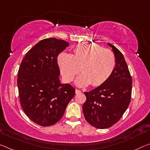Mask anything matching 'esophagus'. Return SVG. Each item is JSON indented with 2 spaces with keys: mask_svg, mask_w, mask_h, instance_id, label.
I'll list each match as a JSON object with an SVG mask.
<instances>
[{
  "mask_svg": "<svg viewBox=\"0 0 150 150\" xmlns=\"http://www.w3.org/2000/svg\"><path fill=\"white\" fill-rule=\"evenodd\" d=\"M81 91L80 90H79V89H76L75 90V93L76 94H79V93H81Z\"/></svg>",
  "mask_w": 150,
  "mask_h": 150,
  "instance_id": "34e87169",
  "label": "esophagus"
}]
</instances>
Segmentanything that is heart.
<instances>
[{
	"mask_svg": "<svg viewBox=\"0 0 150 150\" xmlns=\"http://www.w3.org/2000/svg\"><path fill=\"white\" fill-rule=\"evenodd\" d=\"M57 63L66 81H71L79 70L82 71L75 81L78 87L103 84L112 75L116 65L112 51L98 45L87 43L77 45L73 54H59Z\"/></svg>",
	"mask_w": 150,
	"mask_h": 150,
	"instance_id": "b5f03b06",
	"label": "heart"
}]
</instances>
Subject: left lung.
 Segmentation results:
<instances>
[{"label":"left lung","instance_id":"obj_1","mask_svg":"<svg viewBox=\"0 0 150 150\" xmlns=\"http://www.w3.org/2000/svg\"><path fill=\"white\" fill-rule=\"evenodd\" d=\"M116 65L112 75L103 84L89 92L83 111L87 122L98 129L110 127L120 120L129 105L132 79L123 54L113 45Z\"/></svg>","mask_w":150,"mask_h":150}]
</instances>
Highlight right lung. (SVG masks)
Segmentation results:
<instances>
[{
	"instance_id": "1",
	"label": "right lung",
	"mask_w": 150,
	"mask_h": 150,
	"mask_svg": "<svg viewBox=\"0 0 150 150\" xmlns=\"http://www.w3.org/2000/svg\"><path fill=\"white\" fill-rule=\"evenodd\" d=\"M69 45L55 38L43 39L21 63L17 79L21 105L27 117L41 126L58 122L75 96V88L59 79L57 57Z\"/></svg>"
}]
</instances>
